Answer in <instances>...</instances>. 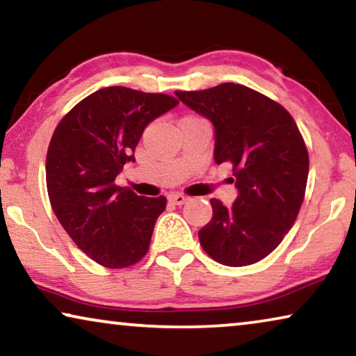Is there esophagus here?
<instances>
[{
  "instance_id": "obj_1",
  "label": "esophagus",
  "mask_w": 356,
  "mask_h": 356,
  "mask_svg": "<svg viewBox=\"0 0 356 356\" xmlns=\"http://www.w3.org/2000/svg\"><path fill=\"white\" fill-rule=\"evenodd\" d=\"M168 198H169V201H172V203L177 204V206H182L188 201L187 196L182 195V193H171L168 196Z\"/></svg>"
}]
</instances>
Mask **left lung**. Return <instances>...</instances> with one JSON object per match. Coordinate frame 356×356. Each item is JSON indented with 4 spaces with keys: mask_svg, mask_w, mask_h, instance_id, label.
Returning a JSON list of instances; mask_svg holds the SVG:
<instances>
[{
    "mask_svg": "<svg viewBox=\"0 0 356 356\" xmlns=\"http://www.w3.org/2000/svg\"><path fill=\"white\" fill-rule=\"evenodd\" d=\"M176 95L214 126V161L233 164L238 190L232 206L211 200L201 246L229 267L262 261L283 241L304 201L309 152L299 127L288 110L243 84Z\"/></svg>",
    "mask_w": 356,
    "mask_h": 356,
    "instance_id": "obj_1",
    "label": "left lung"
}]
</instances>
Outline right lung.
I'll list each match as a JSON object with an SVG mask.
<instances>
[{"label": "right lung", "mask_w": 356, "mask_h": 356, "mask_svg": "<svg viewBox=\"0 0 356 356\" xmlns=\"http://www.w3.org/2000/svg\"><path fill=\"white\" fill-rule=\"evenodd\" d=\"M177 104L166 94L104 88L76 104L52 134L46 156L52 211L75 245L104 267H129L148 251L166 198L139 196L115 179L134 161L145 127Z\"/></svg>", "instance_id": "add662e5"}]
</instances>
